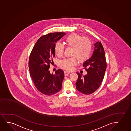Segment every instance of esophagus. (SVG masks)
<instances>
[{
	"label": "esophagus",
	"mask_w": 131,
	"mask_h": 131,
	"mask_svg": "<svg viewBox=\"0 0 131 131\" xmlns=\"http://www.w3.org/2000/svg\"><path fill=\"white\" fill-rule=\"evenodd\" d=\"M64 73L65 75V76H67V75H68V74H70V72H68V71H64Z\"/></svg>",
	"instance_id": "obj_1"
}]
</instances>
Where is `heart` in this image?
<instances>
[{
	"mask_svg": "<svg viewBox=\"0 0 131 131\" xmlns=\"http://www.w3.org/2000/svg\"><path fill=\"white\" fill-rule=\"evenodd\" d=\"M64 42L67 46L72 48L71 54L73 56L60 61V66L61 68L71 71L77 64V59L80 63H83L89 60L92 49V43L89 39L77 33H72L65 39ZM54 50L57 56L60 57L63 56L64 51L63 44L57 42Z\"/></svg>",
	"mask_w": 131,
	"mask_h": 131,
	"instance_id": "heart-1",
	"label": "heart"
}]
</instances>
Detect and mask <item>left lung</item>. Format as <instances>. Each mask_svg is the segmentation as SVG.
Returning <instances> with one entry per match:
<instances>
[{"label":"left lung","mask_w":131,"mask_h":131,"mask_svg":"<svg viewBox=\"0 0 131 131\" xmlns=\"http://www.w3.org/2000/svg\"><path fill=\"white\" fill-rule=\"evenodd\" d=\"M94 46L92 57L83 64L88 74L83 76L82 74L77 73L78 77L75 83L76 89L85 95L93 93L100 87L107 68L105 52L101 42H97Z\"/></svg>","instance_id":"obj_1"}]
</instances>
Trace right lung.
<instances>
[{
	"label": "right lung",
	"mask_w": 131,
	"mask_h": 131,
	"mask_svg": "<svg viewBox=\"0 0 131 131\" xmlns=\"http://www.w3.org/2000/svg\"><path fill=\"white\" fill-rule=\"evenodd\" d=\"M65 35L64 32H54L41 36L29 56L28 65L32 80L37 90L45 95H54L62 88L63 71L58 69L53 74L48 69L55 56L56 43Z\"/></svg>",
	"instance_id": "1"
}]
</instances>
